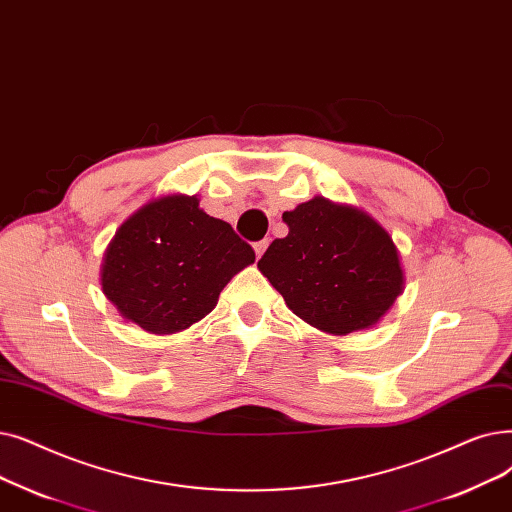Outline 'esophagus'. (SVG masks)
I'll return each instance as SVG.
<instances>
[{"label":"esophagus","instance_id":"obj_1","mask_svg":"<svg viewBox=\"0 0 512 512\" xmlns=\"http://www.w3.org/2000/svg\"><path fill=\"white\" fill-rule=\"evenodd\" d=\"M268 244H270L268 240H259V242H255V244H253V249H255V255H257V259H259L263 253H265V249H268Z\"/></svg>","mask_w":512,"mask_h":512}]
</instances>
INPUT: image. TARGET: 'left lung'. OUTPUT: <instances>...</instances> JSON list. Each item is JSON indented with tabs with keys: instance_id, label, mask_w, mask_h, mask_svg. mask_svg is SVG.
<instances>
[{
	"instance_id": "8db88e82",
	"label": "left lung",
	"mask_w": 512,
	"mask_h": 512,
	"mask_svg": "<svg viewBox=\"0 0 512 512\" xmlns=\"http://www.w3.org/2000/svg\"><path fill=\"white\" fill-rule=\"evenodd\" d=\"M288 226L259 259L286 307L328 335L372 328L404 293L391 234L366 211L324 196L284 211Z\"/></svg>"
}]
</instances>
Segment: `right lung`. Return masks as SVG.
Instances as JSON below:
<instances>
[{"mask_svg": "<svg viewBox=\"0 0 512 512\" xmlns=\"http://www.w3.org/2000/svg\"><path fill=\"white\" fill-rule=\"evenodd\" d=\"M198 196L165 194L129 215L102 259L100 284L125 322L173 335L203 320L255 253Z\"/></svg>", "mask_w": 512, "mask_h": 512, "instance_id": "add662e5", "label": "right lung"}]
</instances>
